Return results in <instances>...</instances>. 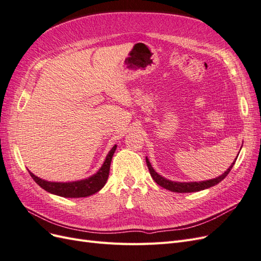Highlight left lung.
<instances>
[{
	"mask_svg": "<svg viewBox=\"0 0 261 261\" xmlns=\"http://www.w3.org/2000/svg\"><path fill=\"white\" fill-rule=\"evenodd\" d=\"M238 159V158H236ZM235 159V161H236ZM146 162H147V167L149 169L150 172V175L154 179L155 183L158 185H160L161 187L165 188V189H169L171 192H175V193H193V192H199L202 191V189H206L209 188L211 186H215L218 183H220L221 180H223L230 171L232 170L233 165L235 162L232 163V165L230 168H228L222 175H220L217 178H213V179H209V180H204V181H193V183H176V181H172L169 180L167 178H164L162 176H160L158 173L153 170V168L151 167V164H150L148 158H146Z\"/></svg>",
	"mask_w": 261,
	"mask_h": 261,
	"instance_id": "1",
	"label": "left lung"
}]
</instances>
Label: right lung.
<instances>
[{
	"label": "right lung",
	"instance_id": "add662e5",
	"mask_svg": "<svg viewBox=\"0 0 261 261\" xmlns=\"http://www.w3.org/2000/svg\"><path fill=\"white\" fill-rule=\"evenodd\" d=\"M116 145L110 150L107 155V159L102 165L101 169L93 176L78 181H72V183H55V181L43 180L37 177L29 171L30 176L34 178L36 183L42 187L44 191L51 194L67 197V198H80V197H87L94 193L99 192L105 186L110 173V165H111L112 156L115 152Z\"/></svg>",
	"mask_w": 261,
	"mask_h": 261
}]
</instances>
